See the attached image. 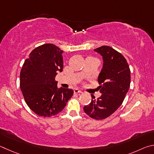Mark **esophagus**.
Returning a JSON list of instances; mask_svg holds the SVG:
<instances>
[{"mask_svg":"<svg viewBox=\"0 0 154 154\" xmlns=\"http://www.w3.org/2000/svg\"><path fill=\"white\" fill-rule=\"evenodd\" d=\"M74 93H82V92L80 90H79V88H75L74 90Z\"/></svg>","mask_w":154,"mask_h":154,"instance_id":"34e87169","label":"esophagus"}]
</instances>
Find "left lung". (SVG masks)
I'll list each match as a JSON object with an SVG mask.
<instances>
[{"label":"left lung","instance_id":"8db88e82","mask_svg":"<svg viewBox=\"0 0 154 154\" xmlns=\"http://www.w3.org/2000/svg\"><path fill=\"white\" fill-rule=\"evenodd\" d=\"M94 51L100 54L103 61L98 76L101 95L96 100L91 95V102L83 109L91 118L103 120L122 105L130 87L131 71L125 57L113 48L102 46Z\"/></svg>","mask_w":154,"mask_h":154}]
</instances>
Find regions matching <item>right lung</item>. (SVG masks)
<instances>
[{"mask_svg": "<svg viewBox=\"0 0 154 154\" xmlns=\"http://www.w3.org/2000/svg\"><path fill=\"white\" fill-rule=\"evenodd\" d=\"M63 51L53 44L39 46L26 59L20 72V88L35 114L50 117L61 112L74 91L58 88L55 76L63 71Z\"/></svg>", "mask_w": 154, "mask_h": 154, "instance_id": "right-lung-1", "label": "right lung"}]
</instances>
